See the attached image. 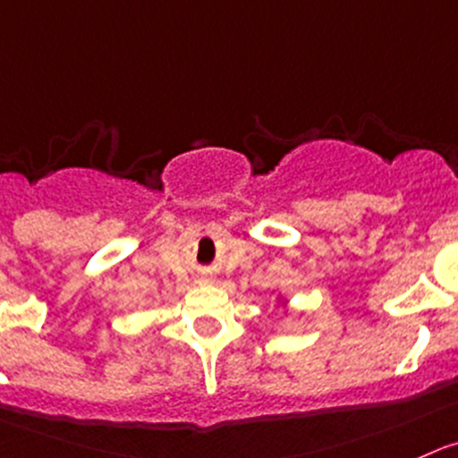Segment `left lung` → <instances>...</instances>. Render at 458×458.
I'll list each match as a JSON object with an SVG mask.
<instances>
[{
	"mask_svg": "<svg viewBox=\"0 0 458 458\" xmlns=\"http://www.w3.org/2000/svg\"><path fill=\"white\" fill-rule=\"evenodd\" d=\"M277 302H280L282 307H287V301H284V298H282V296H277Z\"/></svg>",
	"mask_w": 458,
	"mask_h": 458,
	"instance_id": "left-lung-1",
	"label": "left lung"
}]
</instances>
